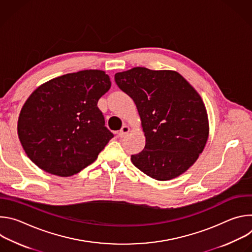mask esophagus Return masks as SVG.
<instances>
[{
	"mask_svg": "<svg viewBox=\"0 0 252 252\" xmlns=\"http://www.w3.org/2000/svg\"><path fill=\"white\" fill-rule=\"evenodd\" d=\"M128 132H129V127H128L127 126H124L122 127V129L120 130L119 135H120L121 137H126Z\"/></svg>",
	"mask_w": 252,
	"mask_h": 252,
	"instance_id": "34e87169",
	"label": "esophagus"
}]
</instances>
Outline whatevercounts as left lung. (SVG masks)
<instances>
[{
    "label": "left lung",
    "mask_w": 252,
    "mask_h": 252,
    "mask_svg": "<svg viewBox=\"0 0 252 252\" xmlns=\"http://www.w3.org/2000/svg\"><path fill=\"white\" fill-rule=\"evenodd\" d=\"M119 88L134 101L146 146L131 161L157 181H169L187 171L202 153L208 118L198 93L174 70L136 66L117 73Z\"/></svg>",
    "instance_id": "1"
}]
</instances>
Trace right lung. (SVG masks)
I'll return each mask as SVG.
<instances>
[{"mask_svg":"<svg viewBox=\"0 0 252 252\" xmlns=\"http://www.w3.org/2000/svg\"><path fill=\"white\" fill-rule=\"evenodd\" d=\"M111 86L103 70L86 69L33 91L18 121L19 138L29 158L59 176H71L93 163L114 137L97 107Z\"/></svg>","mask_w":252,"mask_h":252,"instance_id":"1","label":"right lung"}]
</instances>
